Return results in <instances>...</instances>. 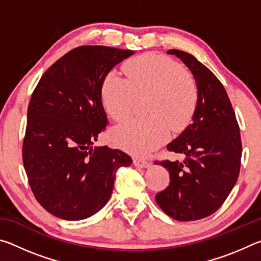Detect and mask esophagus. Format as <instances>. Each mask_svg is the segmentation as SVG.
<instances>
[{
  "label": "esophagus",
  "instance_id": "esophagus-1",
  "mask_svg": "<svg viewBox=\"0 0 261 261\" xmlns=\"http://www.w3.org/2000/svg\"><path fill=\"white\" fill-rule=\"evenodd\" d=\"M134 165L136 167H139V168H148L151 166V163L148 161L144 160V159H139V158H135L134 159Z\"/></svg>",
  "mask_w": 261,
  "mask_h": 261
}]
</instances>
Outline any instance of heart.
<instances>
[{
  "instance_id": "obj_1",
  "label": "heart",
  "mask_w": 261,
  "mask_h": 261,
  "mask_svg": "<svg viewBox=\"0 0 261 261\" xmlns=\"http://www.w3.org/2000/svg\"><path fill=\"white\" fill-rule=\"evenodd\" d=\"M126 79L113 71L101 84L103 109L116 122L130 117L137 99L148 96L147 118L115 127L113 143L135 155H146L169 138L170 129H187L197 110L198 86L182 65L166 55L147 53L125 62Z\"/></svg>"
}]
</instances>
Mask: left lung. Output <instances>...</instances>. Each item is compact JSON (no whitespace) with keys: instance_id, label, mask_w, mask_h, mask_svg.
Instances as JSON below:
<instances>
[{"instance_id":"8db88e82","label":"left lung","mask_w":261,"mask_h":261,"mask_svg":"<svg viewBox=\"0 0 261 261\" xmlns=\"http://www.w3.org/2000/svg\"><path fill=\"white\" fill-rule=\"evenodd\" d=\"M196 78L198 93L193 122L167 145L185 155L183 162L155 161L169 171L170 182L156 193L160 208L178 221L207 218L218 211L236 184L241 169L242 140L236 115L218 77L190 53L170 49Z\"/></svg>"}]
</instances>
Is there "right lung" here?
Instances as JSON below:
<instances>
[{"mask_svg": "<svg viewBox=\"0 0 261 261\" xmlns=\"http://www.w3.org/2000/svg\"><path fill=\"white\" fill-rule=\"evenodd\" d=\"M132 50L81 46L42 74L28 108L23 163L35 199L50 214L83 220L107 204L116 171L132 159L93 147L108 125L101 84Z\"/></svg>", "mask_w": 261, "mask_h": 261, "instance_id": "right-lung-1", "label": "right lung"}]
</instances>
